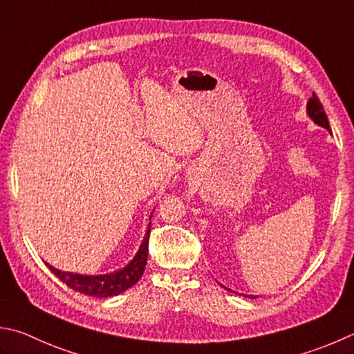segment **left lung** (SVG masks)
Instances as JSON below:
<instances>
[{
    "label": "left lung",
    "instance_id": "1",
    "mask_svg": "<svg viewBox=\"0 0 354 354\" xmlns=\"http://www.w3.org/2000/svg\"><path fill=\"white\" fill-rule=\"evenodd\" d=\"M307 112L310 115L311 120H313L317 126L321 127H325L327 130H330V124H328V120H327V115H325L324 112V106L321 104L319 98H317V95L313 93V96H311L308 104H307ZM248 297H256V296H248Z\"/></svg>",
    "mask_w": 354,
    "mask_h": 354
}]
</instances>
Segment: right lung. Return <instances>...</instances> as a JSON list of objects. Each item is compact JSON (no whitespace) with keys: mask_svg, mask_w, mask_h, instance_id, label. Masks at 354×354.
I'll return each mask as SVG.
<instances>
[{"mask_svg":"<svg viewBox=\"0 0 354 354\" xmlns=\"http://www.w3.org/2000/svg\"><path fill=\"white\" fill-rule=\"evenodd\" d=\"M150 227L151 225L149 224L142 244L133 258V261H131L130 264L124 267L122 270H120V272H115L110 274H100V276H84V274L61 272V270L48 266L47 262L46 266L58 279H61L67 287L75 290V292L95 296V297L116 296L122 292H126L127 288L133 287L135 283L141 279V276L145 270V264H147Z\"/></svg>","mask_w":354,"mask_h":354,"instance_id":"1","label":"right lung"}]
</instances>
